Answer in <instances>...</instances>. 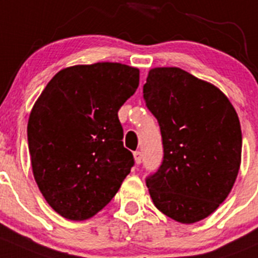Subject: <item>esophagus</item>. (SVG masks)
<instances>
[{
  "instance_id": "esophagus-1",
  "label": "esophagus",
  "mask_w": 258,
  "mask_h": 258,
  "mask_svg": "<svg viewBox=\"0 0 258 258\" xmlns=\"http://www.w3.org/2000/svg\"><path fill=\"white\" fill-rule=\"evenodd\" d=\"M134 160H136V164L139 165L142 162V153L141 151H136L134 152Z\"/></svg>"
}]
</instances>
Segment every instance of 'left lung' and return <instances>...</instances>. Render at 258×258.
Listing matches in <instances>:
<instances>
[{"label": "left lung", "instance_id": "obj_1", "mask_svg": "<svg viewBox=\"0 0 258 258\" xmlns=\"http://www.w3.org/2000/svg\"><path fill=\"white\" fill-rule=\"evenodd\" d=\"M157 119L164 157L146 178L155 206L172 220L193 224L225 201L242 155L238 115L225 94L179 68H156L143 86Z\"/></svg>", "mask_w": 258, "mask_h": 258}]
</instances>
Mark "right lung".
<instances>
[{"instance_id":"1","label":"right lung","mask_w":258,"mask_h":258,"mask_svg":"<svg viewBox=\"0 0 258 258\" xmlns=\"http://www.w3.org/2000/svg\"><path fill=\"white\" fill-rule=\"evenodd\" d=\"M139 70L117 62L77 65L52 78L33 106L28 145L33 175L49 206L87 220L110 202L134 166L117 111Z\"/></svg>"}]
</instances>
